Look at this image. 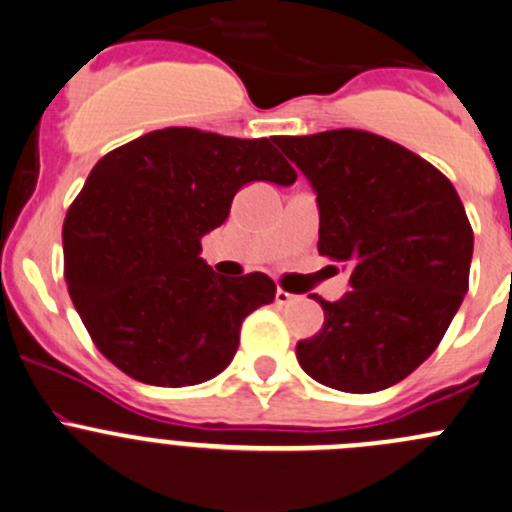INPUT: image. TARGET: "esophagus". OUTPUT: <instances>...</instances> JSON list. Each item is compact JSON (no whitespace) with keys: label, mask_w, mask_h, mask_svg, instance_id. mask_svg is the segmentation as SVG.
<instances>
[{"label":"esophagus","mask_w":512,"mask_h":512,"mask_svg":"<svg viewBox=\"0 0 512 512\" xmlns=\"http://www.w3.org/2000/svg\"><path fill=\"white\" fill-rule=\"evenodd\" d=\"M293 300H295L293 293L283 291V288H278V291H276V303L278 305H288V303H293Z\"/></svg>","instance_id":"1"}]
</instances>
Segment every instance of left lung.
Returning <instances> with one entry per match:
<instances>
[{
	"instance_id": "left-lung-1",
	"label": "left lung",
	"mask_w": 512,
	"mask_h": 512,
	"mask_svg": "<svg viewBox=\"0 0 512 512\" xmlns=\"http://www.w3.org/2000/svg\"><path fill=\"white\" fill-rule=\"evenodd\" d=\"M308 177L318 251L352 291L323 305L318 335L295 347L325 387L367 394L412 374L441 342L468 291L473 231L453 184L419 155L365 130L276 138Z\"/></svg>"
}]
</instances>
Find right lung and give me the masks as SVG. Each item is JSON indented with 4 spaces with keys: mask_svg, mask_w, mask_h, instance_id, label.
Returning <instances> with one entry per match:
<instances>
[{
    "mask_svg": "<svg viewBox=\"0 0 512 512\" xmlns=\"http://www.w3.org/2000/svg\"><path fill=\"white\" fill-rule=\"evenodd\" d=\"M295 177L268 138L194 128L155 130L98 160L63 221V278L98 350L155 387L226 370L241 323L276 298V283L219 276L199 256L202 236L244 184Z\"/></svg>",
    "mask_w": 512,
    "mask_h": 512,
    "instance_id": "add662e5",
    "label": "right lung"
}]
</instances>
